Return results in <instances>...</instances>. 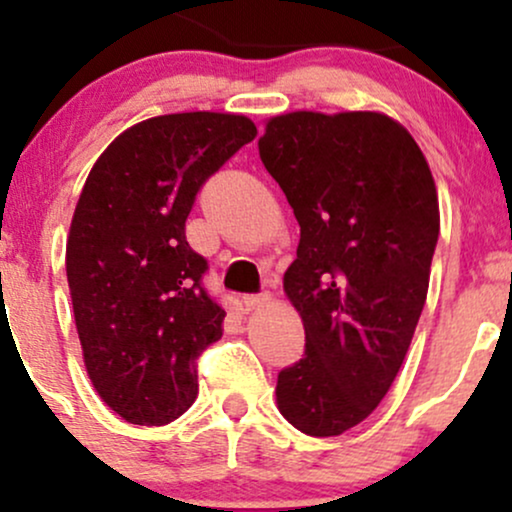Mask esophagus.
<instances>
[{"instance_id": "34e87169", "label": "esophagus", "mask_w": 512, "mask_h": 512, "mask_svg": "<svg viewBox=\"0 0 512 512\" xmlns=\"http://www.w3.org/2000/svg\"><path fill=\"white\" fill-rule=\"evenodd\" d=\"M269 301H272V296H269V293H257V296H245L243 305H245V310H257V308H264Z\"/></svg>"}]
</instances>
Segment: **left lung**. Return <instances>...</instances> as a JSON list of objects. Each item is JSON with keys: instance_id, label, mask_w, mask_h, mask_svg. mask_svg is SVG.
<instances>
[{"instance_id": "1", "label": "left lung", "mask_w": 512, "mask_h": 512, "mask_svg": "<svg viewBox=\"0 0 512 512\" xmlns=\"http://www.w3.org/2000/svg\"><path fill=\"white\" fill-rule=\"evenodd\" d=\"M260 158L298 226L284 293L305 356L276 380L281 416L308 436L349 431L395 383L424 310L438 192L407 127L378 110L269 117Z\"/></svg>"}]
</instances>
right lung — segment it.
Segmentation results:
<instances>
[{"mask_svg": "<svg viewBox=\"0 0 512 512\" xmlns=\"http://www.w3.org/2000/svg\"><path fill=\"white\" fill-rule=\"evenodd\" d=\"M257 137L236 113H173L117 134L93 163L67 236V281L93 387L129 424L163 426L197 397L195 358L221 339L185 240L195 195Z\"/></svg>", "mask_w": 512, "mask_h": 512, "instance_id": "obj_1", "label": "right lung"}]
</instances>
